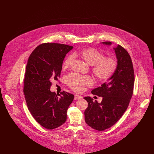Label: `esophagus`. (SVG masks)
<instances>
[{
	"mask_svg": "<svg viewBox=\"0 0 154 154\" xmlns=\"http://www.w3.org/2000/svg\"><path fill=\"white\" fill-rule=\"evenodd\" d=\"M82 99V97L80 95H74V99L75 100H79V99Z\"/></svg>",
	"mask_w": 154,
	"mask_h": 154,
	"instance_id": "esophagus-1",
	"label": "esophagus"
}]
</instances>
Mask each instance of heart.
Wrapping results in <instances>:
<instances>
[{
  "label": "heart",
  "mask_w": 154,
  "mask_h": 154,
  "mask_svg": "<svg viewBox=\"0 0 154 154\" xmlns=\"http://www.w3.org/2000/svg\"><path fill=\"white\" fill-rule=\"evenodd\" d=\"M74 56H78L89 65L92 66V71L97 80L104 82L109 80L115 73L118 66L117 59L114 57H104L102 52L93 48H85ZM73 55L66 57L63 62V69L69 68L74 60ZM66 83L74 91H82L85 87H91L94 80L89 76H81L77 74H70L66 77Z\"/></svg>",
  "instance_id": "obj_1"
}]
</instances>
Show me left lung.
I'll return each mask as SVG.
<instances>
[{
    "label": "left lung",
    "instance_id": "obj_1",
    "mask_svg": "<svg viewBox=\"0 0 154 154\" xmlns=\"http://www.w3.org/2000/svg\"><path fill=\"white\" fill-rule=\"evenodd\" d=\"M111 45V42H102ZM117 59L118 66L114 75L108 81L94 89L93 95L102 97L100 103L87 96L85 110V121L92 128L104 131L115 124L126 110L132 98L134 83V74L132 59L128 51L120 45L113 48Z\"/></svg>",
    "mask_w": 154,
    "mask_h": 154
}]
</instances>
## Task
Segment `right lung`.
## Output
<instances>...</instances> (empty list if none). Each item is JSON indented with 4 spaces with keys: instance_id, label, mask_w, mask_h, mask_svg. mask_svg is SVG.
<instances>
[{
    "instance_id": "right-lung-1",
    "label": "right lung",
    "mask_w": 154,
    "mask_h": 154,
    "mask_svg": "<svg viewBox=\"0 0 154 154\" xmlns=\"http://www.w3.org/2000/svg\"><path fill=\"white\" fill-rule=\"evenodd\" d=\"M72 46L58 43H44L30 54L26 66L23 94L33 117L47 129L63 124L67 111L74 99L65 91L58 95L50 91L51 81L58 80L63 61Z\"/></svg>"
}]
</instances>
